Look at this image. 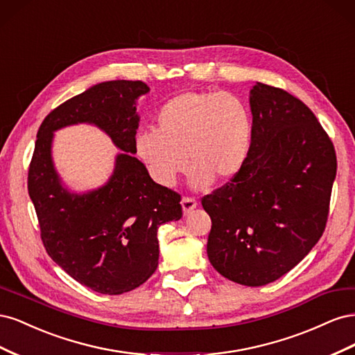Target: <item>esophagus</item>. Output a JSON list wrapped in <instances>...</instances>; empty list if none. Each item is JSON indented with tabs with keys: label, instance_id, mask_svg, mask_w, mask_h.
Segmentation results:
<instances>
[{
	"label": "esophagus",
	"instance_id": "34e87169",
	"mask_svg": "<svg viewBox=\"0 0 355 355\" xmlns=\"http://www.w3.org/2000/svg\"><path fill=\"white\" fill-rule=\"evenodd\" d=\"M198 206V201L192 197H184L182 198V209H184V213L188 214L189 211L194 210Z\"/></svg>",
	"mask_w": 355,
	"mask_h": 355
}]
</instances>
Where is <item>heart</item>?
Segmentation results:
<instances>
[{
	"label": "heart",
	"instance_id": "1",
	"mask_svg": "<svg viewBox=\"0 0 355 355\" xmlns=\"http://www.w3.org/2000/svg\"><path fill=\"white\" fill-rule=\"evenodd\" d=\"M253 135L250 110L239 96L210 90L185 92L166 102L157 115V130L136 137V153L161 185H173L194 166V187L213 179L228 182L237 176L249 157Z\"/></svg>",
	"mask_w": 355,
	"mask_h": 355
}]
</instances>
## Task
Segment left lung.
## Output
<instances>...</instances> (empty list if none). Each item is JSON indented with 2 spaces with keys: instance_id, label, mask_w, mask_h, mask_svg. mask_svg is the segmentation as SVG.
I'll list each match as a JSON object with an SVG mask.
<instances>
[{
  "instance_id": "obj_1",
  "label": "left lung",
  "mask_w": 355,
  "mask_h": 355,
  "mask_svg": "<svg viewBox=\"0 0 355 355\" xmlns=\"http://www.w3.org/2000/svg\"><path fill=\"white\" fill-rule=\"evenodd\" d=\"M249 157L228 184L204 196L209 261L243 286H265L295 268L324 232L336 153L314 112L283 89L250 90Z\"/></svg>"
}]
</instances>
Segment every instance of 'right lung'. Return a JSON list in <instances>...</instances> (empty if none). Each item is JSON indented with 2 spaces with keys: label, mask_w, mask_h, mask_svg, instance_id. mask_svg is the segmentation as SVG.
Listing matches in <instances>:
<instances>
[{
  "label": "right lung",
  "mask_w": 355,
  "mask_h": 355,
  "mask_svg": "<svg viewBox=\"0 0 355 355\" xmlns=\"http://www.w3.org/2000/svg\"><path fill=\"white\" fill-rule=\"evenodd\" d=\"M142 81H106L63 102L41 123L28 171L41 240L49 256L73 280L102 295H121L144 284L158 266L159 225L182 218L180 196L161 187L136 157V101ZM89 122L125 151L101 189L73 195L52 166V132Z\"/></svg>",
  "instance_id": "obj_1"
}]
</instances>
